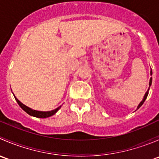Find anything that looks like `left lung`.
Instances as JSON below:
<instances>
[{
  "label": "left lung",
  "mask_w": 159,
  "mask_h": 159,
  "mask_svg": "<svg viewBox=\"0 0 159 159\" xmlns=\"http://www.w3.org/2000/svg\"><path fill=\"white\" fill-rule=\"evenodd\" d=\"M150 75H152V69H151V71H150ZM152 78H150V81H149V87H148V91H146V93H145V95H144V98H143V99H142V102H141L140 103H139V105H138V107H137V110L139 109V108H140V107L142 106V105H143V103H144V102H145V99L147 98V96H148V91H149V89H150V86L152 85Z\"/></svg>",
  "instance_id": "8db88e82"
}]
</instances>
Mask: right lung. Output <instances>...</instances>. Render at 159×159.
I'll use <instances>...</instances> for the list:
<instances>
[{
    "label": "right lung",
    "mask_w": 159,
    "mask_h": 159,
    "mask_svg": "<svg viewBox=\"0 0 159 159\" xmlns=\"http://www.w3.org/2000/svg\"><path fill=\"white\" fill-rule=\"evenodd\" d=\"M14 98H15V100L17 101V104L20 105V107L22 108V109L25 111V112H27L28 115H30V116L36 117V118H48V117L52 116V115H54V114L57 111L60 109L61 107V106H59L58 108H57L56 109L52 110V111H41L33 110L32 108H29V107H28V106H26L25 105H24L23 103H21V102H20V101H19L18 99L15 97V96H14Z\"/></svg>",
    "instance_id": "1"
}]
</instances>
